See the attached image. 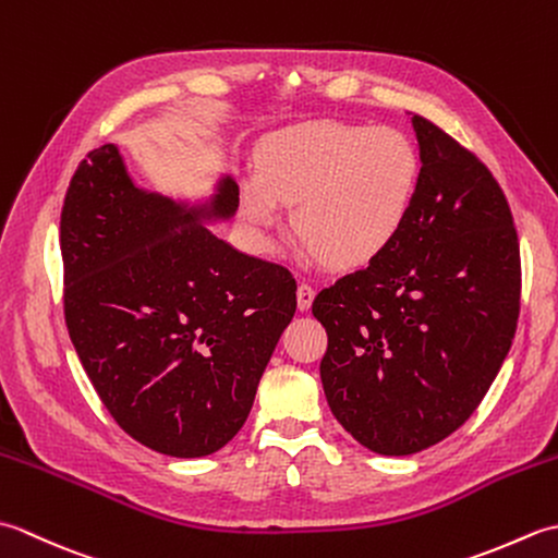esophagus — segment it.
<instances>
[{"mask_svg":"<svg viewBox=\"0 0 558 558\" xmlns=\"http://www.w3.org/2000/svg\"><path fill=\"white\" fill-rule=\"evenodd\" d=\"M314 294H316V292H314L312 286H300V288H298V306H300V312L312 310Z\"/></svg>","mask_w":558,"mask_h":558,"instance_id":"1","label":"esophagus"}]
</instances>
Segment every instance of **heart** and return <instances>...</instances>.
<instances>
[{
    "instance_id": "1",
    "label": "heart",
    "mask_w": 558,
    "mask_h": 558,
    "mask_svg": "<svg viewBox=\"0 0 558 558\" xmlns=\"http://www.w3.org/2000/svg\"><path fill=\"white\" fill-rule=\"evenodd\" d=\"M420 186V156L393 126L310 122L268 138L256 180L242 186V218L260 240L294 208V232L328 266L372 264L405 228Z\"/></svg>"
}]
</instances>
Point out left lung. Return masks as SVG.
Returning <instances> with one entry per match:
<instances>
[{
    "instance_id": "obj_1",
    "label": "left lung",
    "mask_w": 558,
    "mask_h": 558,
    "mask_svg": "<svg viewBox=\"0 0 558 558\" xmlns=\"http://www.w3.org/2000/svg\"><path fill=\"white\" fill-rule=\"evenodd\" d=\"M420 186L405 228L364 270L316 294L324 393L381 456H412L465 424L515 336L520 246L499 182L475 153L412 117Z\"/></svg>"
}]
</instances>
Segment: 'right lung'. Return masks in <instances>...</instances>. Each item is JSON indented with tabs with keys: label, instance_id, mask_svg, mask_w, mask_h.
<instances>
[{
	"label": "right lung",
	"instance_id": "right-lung-1",
	"mask_svg": "<svg viewBox=\"0 0 558 558\" xmlns=\"http://www.w3.org/2000/svg\"><path fill=\"white\" fill-rule=\"evenodd\" d=\"M236 206L232 174L196 204L144 189L114 144L88 153L64 198L69 338L114 422L172 458L242 429L298 310L288 268L210 232Z\"/></svg>",
	"mask_w": 558,
	"mask_h": 558
}]
</instances>
